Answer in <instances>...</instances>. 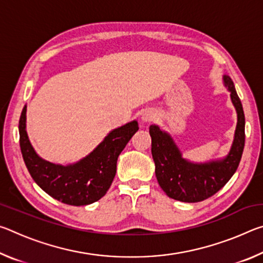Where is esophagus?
Returning <instances> with one entry per match:
<instances>
[{"instance_id":"1","label":"esophagus","mask_w":263,"mask_h":263,"mask_svg":"<svg viewBox=\"0 0 263 263\" xmlns=\"http://www.w3.org/2000/svg\"><path fill=\"white\" fill-rule=\"evenodd\" d=\"M154 119H155V115L153 112H151V111L144 114V116H142V121L144 122H152Z\"/></svg>"}]
</instances>
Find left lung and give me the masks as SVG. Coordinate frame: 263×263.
Instances as JSON below:
<instances>
[{"instance_id":"1","label":"left lung","mask_w":263,"mask_h":263,"mask_svg":"<svg viewBox=\"0 0 263 263\" xmlns=\"http://www.w3.org/2000/svg\"><path fill=\"white\" fill-rule=\"evenodd\" d=\"M224 82L238 115L234 140L226 158L206 163L190 162L182 158L168 133L157 125L149 126L155 176L168 197L186 203L204 201L219 191L237 171L245 146V115L233 81L224 75Z\"/></svg>"}]
</instances>
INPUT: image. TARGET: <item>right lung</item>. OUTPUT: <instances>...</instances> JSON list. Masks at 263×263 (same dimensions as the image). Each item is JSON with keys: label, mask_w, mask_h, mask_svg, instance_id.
Returning a JSON list of instances; mask_svg holds the SVG:
<instances>
[{"label": "right lung", "mask_w": 263, "mask_h": 263, "mask_svg": "<svg viewBox=\"0 0 263 263\" xmlns=\"http://www.w3.org/2000/svg\"><path fill=\"white\" fill-rule=\"evenodd\" d=\"M26 105L22 110L20 146L31 177L51 197L68 205H88L103 197L112 183L117 159L132 136L139 130L136 121L115 128L79 162L61 166L43 160L34 152L25 130Z\"/></svg>", "instance_id": "add662e5"}]
</instances>
